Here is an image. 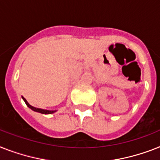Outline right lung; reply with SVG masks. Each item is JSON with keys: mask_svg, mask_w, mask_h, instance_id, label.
Wrapping results in <instances>:
<instances>
[{"mask_svg": "<svg viewBox=\"0 0 160 160\" xmlns=\"http://www.w3.org/2000/svg\"><path fill=\"white\" fill-rule=\"evenodd\" d=\"M23 99H24V101L25 102L26 105H27V106H28L29 108H31V109L33 110V111H34V112H40V113H42V114H52V113H53V112H56V111H50V110L41 109V108H34V107H33V106H31V105L29 104L28 102H27V100H26L24 98H23Z\"/></svg>", "mask_w": 160, "mask_h": 160, "instance_id": "obj_1", "label": "right lung"}]
</instances>
